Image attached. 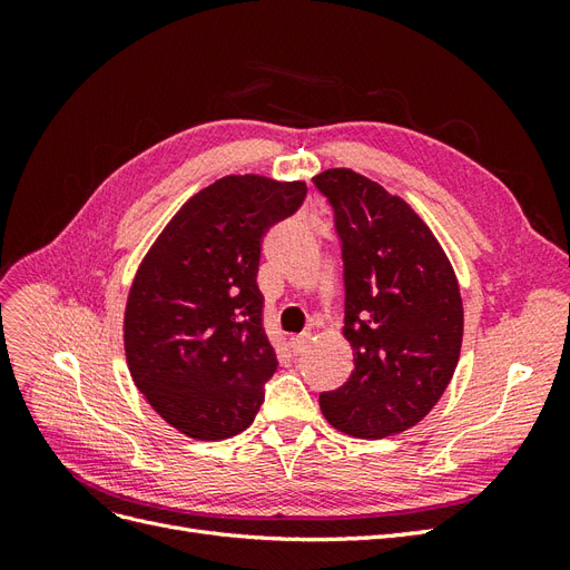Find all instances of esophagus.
Returning a JSON list of instances; mask_svg holds the SVG:
<instances>
[{
    "mask_svg": "<svg viewBox=\"0 0 570 570\" xmlns=\"http://www.w3.org/2000/svg\"><path fill=\"white\" fill-rule=\"evenodd\" d=\"M308 342H312V333H304V335L292 337V340H289V350H292V354H295V356L304 354V352L308 350Z\"/></svg>",
    "mask_w": 570,
    "mask_h": 570,
    "instance_id": "1",
    "label": "esophagus"
}]
</instances>
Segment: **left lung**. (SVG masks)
Returning a JSON list of instances; mask_svg holds the SVG:
<instances>
[{"mask_svg": "<svg viewBox=\"0 0 570 570\" xmlns=\"http://www.w3.org/2000/svg\"><path fill=\"white\" fill-rule=\"evenodd\" d=\"M333 206L344 266L350 381L321 392L325 421L383 440L438 404L459 364L463 306L452 264L411 206L350 168L314 178Z\"/></svg>", "mask_w": 570, "mask_h": 570, "instance_id": "left-lung-1", "label": "left lung"}]
</instances>
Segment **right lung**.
<instances>
[{
  "label": "right lung",
  "mask_w": 570,
  "mask_h": 570,
  "mask_svg": "<svg viewBox=\"0 0 570 570\" xmlns=\"http://www.w3.org/2000/svg\"><path fill=\"white\" fill-rule=\"evenodd\" d=\"M304 197V183L220 178L183 206L137 271L124 323L128 368L180 433L226 440L258 413L278 368L256 285L262 239Z\"/></svg>",
  "instance_id": "right-lung-1"
}]
</instances>
